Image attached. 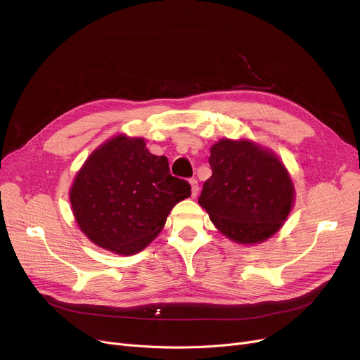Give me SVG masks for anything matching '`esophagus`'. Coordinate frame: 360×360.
<instances>
[{
  "label": "esophagus",
  "instance_id": "1",
  "mask_svg": "<svg viewBox=\"0 0 360 360\" xmlns=\"http://www.w3.org/2000/svg\"><path fill=\"white\" fill-rule=\"evenodd\" d=\"M190 185H191V197L195 198L197 194H198V182H197V179L195 178L190 179Z\"/></svg>",
  "mask_w": 360,
  "mask_h": 360
}]
</instances>
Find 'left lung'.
Returning a JSON list of instances; mask_svg holds the SVG:
<instances>
[{"label":"left lung","mask_w":360,"mask_h":360,"mask_svg":"<svg viewBox=\"0 0 360 360\" xmlns=\"http://www.w3.org/2000/svg\"><path fill=\"white\" fill-rule=\"evenodd\" d=\"M213 175L202 185L200 205L231 240H267L285 223L295 186L286 166L267 147L251 140L221 139L210 148Z\"/></svg>","instance_id":"8db88e82"}]
</instances>
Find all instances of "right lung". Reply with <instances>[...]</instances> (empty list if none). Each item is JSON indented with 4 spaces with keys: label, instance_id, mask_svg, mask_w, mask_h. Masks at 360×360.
Returning a JSON list of instances; mask_svg holds the SVG:
<instances>
[{
    "label": "right lung",
    "instance_id": "obj_1",
    "mask_svg": "<svg viewBox=\"0 0 360 360\" xmlns=\"http://www.w3.org/2000/svg\"><path fill=\"white\" fill-rule=\"evenodd\" d=\"M190 195V184L169 174L166 156L151 155L144 139L125 134L93 150L70 188L80 231L118 255L144 250L170 210Z\"/></svg>",
    "mask_w": 360,
    "mask_h": 360
}]
</instances>
